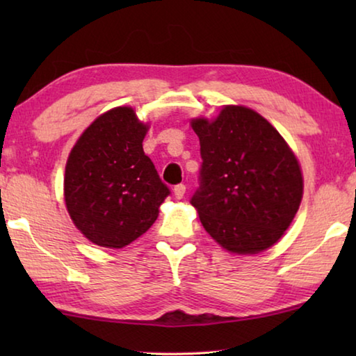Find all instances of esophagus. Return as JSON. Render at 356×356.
<instances>
[{
  "instance_id": "esophagus-1",
  "label": "esophagus",
  "mask_w": 356,
  "mask_h": 356,
  "mask_svg": "<svg viewBox=\"0 0 356 356\" xmlns=\"http://www.w3.org/2000/svg\"><path fill=\"white\" fill-rule=\"evenodd\" d=\"M174 196H176V200H182V197L185 196V191H186V186L185 185H176L174 186Z\"/></svg>"
}]
</instances>
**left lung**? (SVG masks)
<instances>
[{
    "label": "left lung",
    "instance_id": "obj_1",
    "mask_svg": "<svg viewBox=\"0 0 356 356\" xmlns=\"http://www.w3.org/2000/svg\"><path fill=\"white\" fill-rule=\"evenodd\" d=\"M201 144V188L191 197L204 229L232 254H257L284 236L303 197L297 155L267 119L225 105L193 118Z\"/></svg>",
    "mask_w": 356,
    "mask_h": 356
}]
</instances>
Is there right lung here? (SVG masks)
<instances>
[{"label":"right lung","instance_id":"1","mask_svg":"<svg viewBox=\"0 0 356 356\" xmlns=\"http://www.w3.org/2000/svg\"><path fill=\"white\" fill-rule=\"evenodd\" d=\"M149 127L135 108H111L92 120L70 150L65 207L94 245L119 250L141 237L170 195L143 150Z\"/></svg>","mask_w":356,"mask_h":356}]
</instances>
